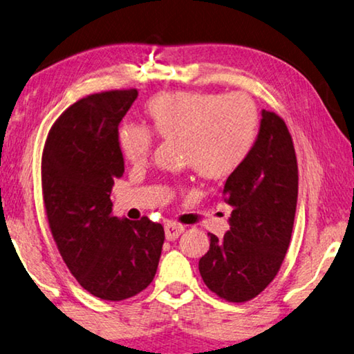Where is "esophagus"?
<instances>
[{
    "label": "esophagus",
    "mask_w": 354,
    "mask_h": 354,
    "mask_svg": "<svg viewBox=\"0 0 354 354\" xmlns=\"http://www.w3.org/2000/svg\"><path fill=\"white\" fill-rule=\"evenodd\" d=\"M184 230H186V225L178 222H167L165 223V236L168 241H175L179 234H181Z\"/></svg>",
    "instance_id": "esophagus-1"
}]
</instances>
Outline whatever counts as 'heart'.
Masks as SVG:
<instances>
[{"label": "heart", "instance_id": "heart-1", "mask_svg": "<svg viewBox=\"0 0 354 354\" xmlns=\"http://www.w3.org/2000/svg\"><path fill=\"white\" fill-rule=\"evenodd\" d=\"M149 127L124 124L118 132L121 154L132 165L147 164L154 133L175 142L184 165L206 179H222L239 170L255 147L258 111L243 93L167 91L145 106Z\"/></svg>", "mask_w": 354, "mask_h": 354}]
</instances>
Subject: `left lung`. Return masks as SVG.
<instances>
[{
	"label": "left lung",
	"mask_w": 354,
	"mask_h": 354,
	"mask_svg": "<svg viewBox=\"0 0 354 354\" xmlns=\"http://www.w3.org/2000/svg\"><path fill=\"white\" fill-rule=\"evenodd\" d=\"M255 147L230 175L223 195L232 206L230 230L207 233L209 250L200 258L201 279L228 302L257 298L277 276L293 232L298 201V160L288 127L274 111H261Z\"/></svg>",
	"instance_id": "1"
}]
</instances>
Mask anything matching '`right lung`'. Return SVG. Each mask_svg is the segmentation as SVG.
<instances>
[{"label": "right lung", "instance_id": "right-lung-1", "mask_svg": "<svg viewBox=\"0 0 354 354\" xmlns=\"http://www.w3.org/2000/svg\"><path fill=\"white\" fill-rule=\"evenodd\" d=\"M138 91L111 89L71 105L42 151V195L50 232L77 282L105 301L138 295L153 282L164 245L160 223L120 221L111 211L124 173L118 126Z\"/></svg>", "mask_w": 354, "mask_h": 354}]
</instances>
